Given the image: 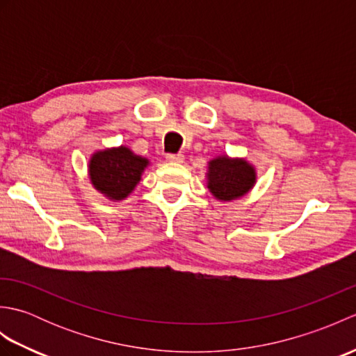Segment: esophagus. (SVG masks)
Masks as SVG:
<instances>
[{
    "instance_id": "34e87169",
    "label": "esophagus",
    "mask_w": 356,
    "mask_h": 356,
    "mask_svg": "<svg viewBox=\"0 0 356 356\" xmlns=\"http://www.w3.org/2000/svg\"><path fill=\"white\" fill-rule=\"evenodd\" d=\"M166 161L171 163H182L185 161L184 154H166Z\"/></svg>"
}]
</instances>
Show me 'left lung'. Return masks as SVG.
I'll return each instance as SVG.
<instances>
[{
	"instance_id": "1",
	"label": "left lung",
	"mask_w": 356,
	"mask_h": 356,
	"mask_svg": "<svg viewBox=\"0 0 356 356\" xmlns=\"http://www.w3.org/2000/svg\"><path fill=\"white\" fill-rule=\"evenodd\" d=\"M208 190L220 202L243 197L257 182L254 165L246 159L218 156L208 163Z\"/></svg>"
}]
</instances>
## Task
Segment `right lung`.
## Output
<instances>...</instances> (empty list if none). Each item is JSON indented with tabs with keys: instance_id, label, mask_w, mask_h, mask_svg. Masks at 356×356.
I'll list each match as a JSON object with an SVG mask.
<instances>
[{
	"instance_id": "add662e5",
	"label": "right lung",
	"mask_w": 356,
	"mask_h": 356,
	"mask_svg": "<svg viewBox=\"0 0 356 356\" xmlns=\"http://www.w3.org/2000/svg\"><path fill=\"white\" fill-rule=\"evenodd\" d=\"M148 165V159L134 154L128 147L105 148L90 157V182L110 200H124L140 182Z\"/></svg>"
}]
</instances>
